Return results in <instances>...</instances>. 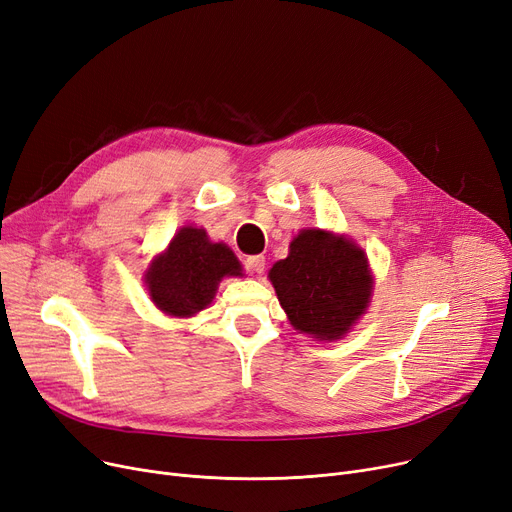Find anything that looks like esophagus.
Wrapping results in <instances>:
<instances>
[{
  "instance_id": "34e87169",
  "label": "esophagus",
  "mask_w": 512,
  "mask_h": 512,
  "mask_svg": "<svg viewBox=\"0 0 512 512\" xmlns=\"http://www.w3.org/2000/svg\"><path fill=\"white\" fill-rule=\"evenodd\" d=\"M245 265H247V270H249L251 274H263V270H265V257H261V255L247 257Z\"/></svg>"
}]
</instances>
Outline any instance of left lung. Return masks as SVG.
<instances>
[{
  "label": "left lung",
  "mask_w": 512,
  "mask_h": 512,
  "mask_svg": "<svg viewBox=\"0 0 512 512\" xmlns=\"http://www.w3.org/2000/svg\"><path fill=\"white\" fill-rule=\"evenodd\" d=\"M270 280L290 324L317 340H338L371 303L367 255L351 238L319 228L301 230Z\"/></svg>",
  "instance_id": "8db88e82"
}]
</instances>
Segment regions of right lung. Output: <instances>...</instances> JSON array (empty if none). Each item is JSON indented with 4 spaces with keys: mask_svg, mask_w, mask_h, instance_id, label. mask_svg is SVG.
<instances>
[{
    "mask_svg": "<svg viewBox=\"0 0 512 512\" xmlns=\"http://www.w3.org/2000/svg\"><path fill=\"white\" fill-rule=\"evenodd\" d=\"M226 276H242V265L224 242H211L203 228L184 226L145 274L149 297L172 317H193L215 297Z\"/></svg>",
    "mask_w": 512,
    "mask_h": 512,
    "instance_id": "obj_1",
    "label": "right lung"
}]
</instances>
